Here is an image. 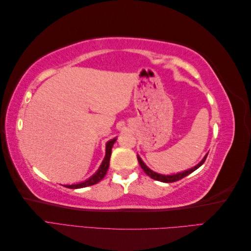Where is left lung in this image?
Here are the masks:
<instances>
[{
	"instance_id": "1",
	"label": "left lung",
	"mask_w": 251,
	"mask_h": 251,
	"mask_svg": "<svg viewBox=\"0 0 251 251\" xmlns=\"http://www.w3.org/2000/svg\"><path fill=\"white\" fill-rule=\"evenodd\" d=\"M207 155H208V154L205 155L204 158L202 159V160H201L198 164L195 165L194 168L188 169V170L183 171V172L177 173V174H171V175H162V174H159V173H156V172H154V171H151L150 168H148L147 164L142 161V159L140 158L139 155H137V159H138V162H139V164H140V166H141V169H142V170L144 171V173H146V174L148 175V176H150L151 179L157 180V181H160V182H164V183H171V182L178 181V180H180V179H182V178L186 177L187 175L192 174V173L195 172L197 169H199L200 166L204 163L205 159H206Z\"/></svg>"
}]
</instances>
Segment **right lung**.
<instances>
[{
    "label": "right lung",
    "instance_id": "1",
    "mask_svg": "<svg viewBox=\"0 0 251 251\" xmlns=\"http://www.w3.org/2000/svg\"><path fill=\"white\" fill-rule=\"evenodd\" d=\"M116 139L117 138L111 139L107 143H105V156L100 166V169L96 171L95 174H93L92 176L88 178L87 180L80 182V183L64 184V186L68 187V188H81V187L91 186V185H94V184L98 183V182H100L105 176V174H107V172H108L109 165H110V158H111V154H112V148L114 146V143H115Z\"/></svg>",
    "mask_w": 251,
    "mask_h": 251
}]
</instances>
